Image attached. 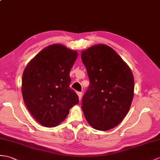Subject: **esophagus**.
<instances>
[{"mask_svg": "<svg viewBox=\"0 0 160 160\" xmlns=\"http://www.w3.org/2000/svg\"><path fill=\"white\" fill-rule=\"evenodd\" d=\"M77 94L78 95V98H79V99L80 100L81 98H82V94L81 92H77Z\"/></svg>", "mask_w": 160, "mask_h": 160, "instance_id": "esophagus-1", "label": "esophagus"}]
</instances>
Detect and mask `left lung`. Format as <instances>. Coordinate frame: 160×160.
Returning <instances> with one entry per match:
<instances>
[{
	"label": "left lung",
	"instance_id": "obj_1",
	"mask_svg": "<svg viewBox=\"0 0 160 160\" xmlns=\"http://www.w3.org/2000/svg\"><path fill=\"white\" fill-rule=\"evenodd\" d=\"M81 58L90 81L81 108L92 128L108 130L119 124L130 108L133 74L120 56L104 44L83 51Z\"/></svg>",
	"mask_w": 160,
	"mask_h": 160
}]
</instances>
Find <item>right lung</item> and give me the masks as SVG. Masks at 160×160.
Listing matches in <instances>:
<instances>
[{"label": "right lung", "mask_w": 160, "mask_h": 160, "mask_svg": "<svg viewBox=\"0 0 160 160\" xmlns=\"http://www.w3.org/2000/svg\"><path fill=\"white\" fill-rule=\"evenodd\" d=\"M78 54L61 44L44 48L29 62L23 73L22 92L32 116L47 128L64 121L79 102L69 87V72Z\"/></svg>", "instance_id": "right-lung-1"}]
</instances>
